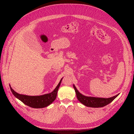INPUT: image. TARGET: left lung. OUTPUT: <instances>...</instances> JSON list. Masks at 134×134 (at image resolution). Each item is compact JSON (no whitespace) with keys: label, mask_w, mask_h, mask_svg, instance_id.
<instances>
[{"label":"left lung","mask_w":134,"mask_h":134,"mask_svg":"<svg viewBox=\"0 0 134 134\" xmlns=\"http://www.w3.org/2000/svg\"><path fill=\"white\" fill-rule=\"evenodd\" d=\"M73 87L75 90L76 97L80 103H82L85 106L87 107H93V108H98L102 107L110 103L111 102L114 100L116 97L119 95V94L116 95L110 98H98V97H87L81 94L79 91L77 90V89L73 85Z\"/></svg>","instance_id":"obj_1"}]
</instances>
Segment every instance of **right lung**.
<instances>
[{"label": "right lung", "mask_w": 134, "mask_h": 134, "mask_svg": "<svg viewBox=\"0 0 134 134\" xmlns=\"http://www.w3.org/2000/svg\"><path fill=\"white\" fill-rule=\"evenodd\" d=\"M62 79L60 80L58 86H56L55 90L51 93L41 96H30L21 94L15 92L12 88L10 86V88L13 94L16 98L22 101L24 104H25L27 106L31 107L32 108H41L48 106V105L51 104L55 100L56 98V96H57L58 91L60 86L61 82H62Z\"/></svg>", "instance_id": "1"}]
</instances>
